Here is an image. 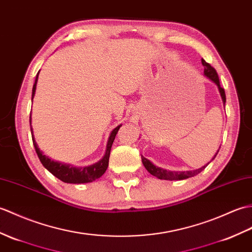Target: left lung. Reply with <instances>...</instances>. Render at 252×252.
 <instances>
[{"instance_id":"obj_1","label":"left lung","mask_w":252,"mask_h":252,"mask_svg":"<svg viewBox=\"0 0 252 252\" xmlns=\"http://www.w3.org/2000/svg\"><path fill=\"white\" fill-rule=\"evenodd\" d=\"M202 64L204 65V76L205 77H207L209 80H212L213 83L217 86L218 90H219V93L221 95V98H222V103H223V105L225 106V92H224V89L223 88H221L220 86V81H219V77H218V74L217 72H216V69L210 65V64H208L207 62H205V60L202 59ZM220 149V148H219ZM219 149L217 153H216V155L212 158V160H210V162H212L216 156H217V154L219 153ZM142 162L144 166L146 167V169L153 175V176H156L157 178L159 179H164V180H183V179H187L189 177H193L195 176V175H197L198 173H201L204 168H205L210 162H208L206 165H204L200 168L197 169H194V171H186V172H174V171H167V169H164L162 167H159V166H156L153 162H150L148 159H146L145 157L142 156Z\"/></svg>"}]
</instances>
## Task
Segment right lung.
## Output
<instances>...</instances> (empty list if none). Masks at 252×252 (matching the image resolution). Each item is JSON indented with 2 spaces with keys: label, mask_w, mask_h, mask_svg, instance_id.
Segmentation results:
<instances>
[{
  "label": "right lung",
  "mask_w": 252,
  "mask_h": 252,
  "mask_svg": "<svg viewBox=\"0 0 252 252\" xmlns=\"http://www.w3.org/2000/svg\"><path fill=\"white\" fill-rule=\"evenodd\" d=\"M38 74L36 75V78H35V83L33 85V89H32V101L33 97L35 95V91H36V84L38 80ZM32 122V117L30 114V126H31V133H32V140H33V145L35 147V151L38 156L39 161L42 162V164L44 167L56 176L58 179L62 180L63 183L66 184H87V183H92L95 179L99 178L102 175L106 172V169L108 167V161H109V155H110V149H112L113 143L116 137V134L118 133L119 128L122 125H119L118 126H116L114 130L110 132V135L107 140V145H106V150H105V155L99 161H97L94 164L88 165V166H73L72 164H66V163H62L59 161H55L51 160L48 156L44 155L42 150L38 148V145L36 143V140L34 138L33 135V128L31 126Z\"/></svg>",
  "instance_id": "right-lung-1"
}]
</instances>
